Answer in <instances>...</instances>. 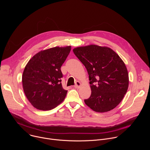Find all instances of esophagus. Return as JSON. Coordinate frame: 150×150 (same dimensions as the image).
I'll use <instances>...</instances> for the list:
<instances>
[{
	"mask_svg": "<svg viewBox=\"0 0 150 150\" xmlns=\"http://www.w3.org/2000/svg\"><path fill=\"white\" fill-rule=\"evenodd\" d=\"M81 82H80L79 81H76V82H75V85H74V87H75V88H79L81 87Z\"/></svg>",
	"mask_w": 150,
	"mask_h": 150,
	"instance_id": "obj_1",
	"label": "esophagus"
}]
</instances>
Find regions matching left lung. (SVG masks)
I'll return each instance as SVG.
<instances>
[{"mask_svg":"<svg viewBox=\"0 0 150 150\" xmlns=\"http://www.w3.org/2000/svg\"><path fill=\"white\" fill-rule=\"evenodd\" d=\"M75 56L86 68L91 94L84 100L93 110L104 113L121 102L129 85V76L125 64L110 48L97 45L74 49Z\"/></svg>","mask_w":150,"mask_h":150,"instance_id":"left-lung-1","label":"left lung"}]
</instances>
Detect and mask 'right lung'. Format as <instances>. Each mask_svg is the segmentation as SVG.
Segmentation results:
<instances>
[{"label":"right lung","instance_id":"1","mask_svg":"<svg viewBox=\"0 0 150 150\" xmlns=\"http://www.w3.org/2000/svg\"><path fill=\"white\" fill-rule=\"evenodd\" d=\"M71 49V46H67L42 50L27 63L22 77L23 89L37 109L52 110L65 99L68 91L62 87L60 68Z\"/></svg>","mask_w":150,"mask_h":150}]
</instances>
